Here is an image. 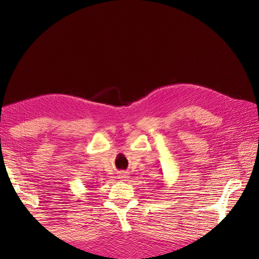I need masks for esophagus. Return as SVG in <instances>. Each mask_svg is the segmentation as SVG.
Instances as JSON below:
<instances>
[{
	"label": "esophagus",
	"instance_id": "34e87169",
	"mask_svg": "<svg viewBox=\"0 0 259 259\" xmlns=\"http://www.w3.org/2000/svg\"><path fill=\"white\" fill-rule=\"evenodd\" d=\"M129 174L128 172H120V175H119V178L120 179H123V181H128L129 179Z\"/></svg>",
	"mask_w": 259,
	"mask_h": 259
}]
</instances>
